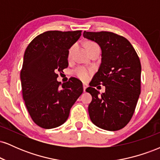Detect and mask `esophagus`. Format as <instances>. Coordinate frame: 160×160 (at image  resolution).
<instances>
[{
  "mask_svg": "<svg viewBox=\"0 0 160 160\" xmlns=\"http://www.w3.org/2000/svg\"><path fill=\"white\" fill-rule=\"evenodd\" d=\"M82 86H83V91L86 92V88L88 87V85L86 83H83L82 84Z\"/></svg>",
  "mask_w": 160,
  "mask_h": 160,
  "instance_id": "esophagus-1",
  "label": "esophagus"
}]
</instances>
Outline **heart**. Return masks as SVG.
Here are the masks:
<instances>
[{
  "label": "heart",
  "instance_id": "1",
  "mask_svg": "<svg viewBox=\"0 0 160 160\" xmlns=\"http://www.w3.org/2000/svg\"><path fill=\"white\" fill-rule=\"evenodd\" d=\"M74 45H72L68 49V58H71V53H72L73 49H74ZM95 47H99V46L94 41H88L86 43V50H89L90 49L95 48ZM73 74L75 76L78 77L80 80H82V81H87L89 80L90 76L92 74V70L90 68H87L83 67V66H79V67L76 68L74 71H73Z\"/></svg>",
  "mask_w": 160,
  "mask_h": 160
}]
</instances>
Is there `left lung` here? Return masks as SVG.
I'll list each match as a JSON object with an SVG mask.
<instances>
[{
  "mask_svg": "<svg viewBox=\"0 0 160 160\" xmlns=\"http://www.w3.org/2000/svg\"><path fill=\"white\" fill-rule=\"evenodd\" d=\"M83 37L101 47L102 64L86 89L92 99L89 105L92 122L98 127L117 131L128 123L141 93V65L132 45L110 32H84ZM106 86L101 95L95 86Z\"/></svg>",
  "mask_w": 160,
  "mask_h": 160,
  "instance_id": "8db88e82",
  "label": "left lung"
}]
</instances>
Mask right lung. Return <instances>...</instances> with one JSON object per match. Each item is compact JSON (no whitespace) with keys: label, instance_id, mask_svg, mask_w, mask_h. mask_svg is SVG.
I'll return each mask as SVG.
<instances>
[{"label":"right lung","instance_id":"obj_1","mask_svg":"<svg viewBox=\"0 0 160 160\" xmlns=\"http://www.w3.org/2000/svg\"><path fill=\"white\" fill-rule=\"evenodd\" d=\"M81 32L48 31L34 38L25 49L20 73L22 96L32 120L40 127L63 124L83 92L78 79L71 78L63 84L56 80L68 66V49Z\"/></svg>","mask_w":160,"mask_h":160}]
</instances>
